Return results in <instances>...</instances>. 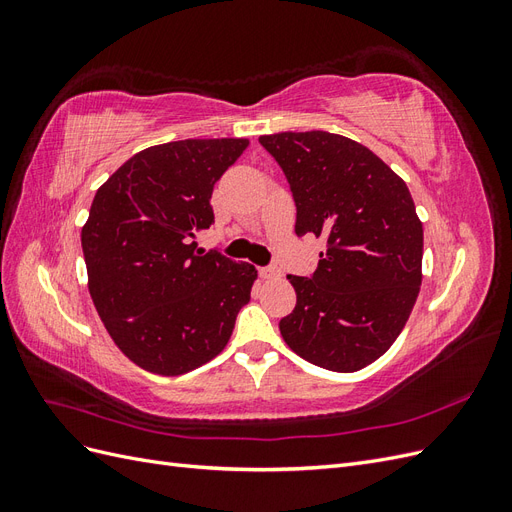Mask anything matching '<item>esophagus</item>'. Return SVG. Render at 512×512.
Wrapping results in <instances>:
<instances>
[{
    "mask_svg": "<svg viewBox=\"0 0 512 512\" xmlns=\"http://www.w3.org/2000/svg\"><path fill=\"white\" fill-rule=\"evenodd\" d=\"M258 273H260L262 280H271V277H280V271H277L275 267H262Z\"/></svg>",
    "mask_w": 512,
    "mask_h": 512,
    "instance_id": "esophagus-1",
    "label": "esophagus"
}]
</instances>
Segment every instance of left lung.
Segmentation results:
<instances>
[{"instance_id": "8db88e82", "label": "left lung", "mask_w": 512, "mask_h": 512, "mask_svg": "<svg viewBox=\"0 0 512 512\" xmlns=\"http://www.w3.org/2000/svg\"><path fill=\"white\" fill-rule=\"evenodd\" d=\"M258 141L290 183L294 232L327 241L312 275H288L297 305L280 320L284 342L318 367L359 371L391 348L421 290L423 224L408 185L346 136L312 130Z\"/></svg>"}]
</instances>
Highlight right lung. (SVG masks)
<instances>
[{"mask_svg":"<svg viewBox=\"0 0 512 512\" xmlns=\"http://www.w3.org/2000/svg\"><path fill=\"white\" fill-rule=\"evenodd\" d=\"M245 138H185L138 151L96 192L81 232L89 294L117 348L153 374L218 356L258 271L196 250L213 185Z\"/></svg>","mask_w":512,"mask_h":512,"instance_id":"1","label":"right lung"}]
</instances>
